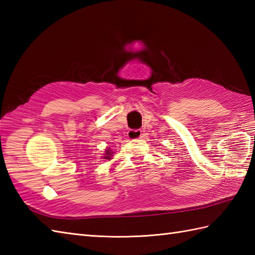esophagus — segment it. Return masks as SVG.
Returning a JSON list of instances; mask_svg holds the SVG:
<instances>
[{
  "label": "esophagus",
  "mask_w": 255,
  "mask_h": 255,
  "mask_svg": "<svg viewBox=\"0 0 255 255\" xmlns=\"http://www.w3.org/2000/svg\"><path fill=\"white\" fill-rule=\"evenodd\" d=\"M142 136H143L142 130H140V129H130V130L128 131V138L130 140L140 139L142 138Z\"/></svg>",
  "instance_id": "1"
}]
</instances>
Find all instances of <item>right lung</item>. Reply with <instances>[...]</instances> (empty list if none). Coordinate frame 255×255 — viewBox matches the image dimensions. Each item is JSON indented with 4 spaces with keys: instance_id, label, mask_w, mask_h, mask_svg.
<instances>
[{
    "instance_id": "add662e5",
    "label": "right lung",
    "mask_w": 255,
    "mask_h": 255,
    "mask_svg": "<svg viewBox=\"0 0 255 255\" xmlns=\"http://www.w3.org/2000/svg\"><path fill=\"white\" fill-rule=\"evenodd\" d=\"M106 156H105V159H111V152H110V150H107L106 151Z\"/></svg>"
}]
</instances>
